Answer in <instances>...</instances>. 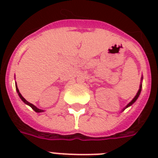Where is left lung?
<instances>
[{
  "instance_id": "left-lung-1",
  "label": "left lung",
  "mask_w": 158,
  "mask_h": 158,
  "mask_svg": "<svg viewBox=\"0 0 158 158\" xmlns=\"http://www.w3.org/2000/svg\"><path fill=\"white\" fill-rule=\"evenodd\" d=\"M141 88H142V85H140V88H139V92H138V93H137V94H136V96L135 97V98L133 99L132 101L130 102V103H129V104H128L127 106H126V107H125V108H127L128 106H131V105H132V104L134 103V102H135L136 101V100H137V98H139V94H140V92H141Z\"/></svg>"
}]
</instances>
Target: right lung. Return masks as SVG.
<instances>
[{
  "label": "right lung",
  "instance_id": "1",
  "mask_svg": "<svg viewBox=\"0 0 158 158\" xmlns=\"http://www.w3.org/2000/svg\"><path fill=\"white\" fill-rule=\"evenodd\" d=\"M16 90H17V93H18L19 96V98H21V100H22V101H23V102H24V103H26V104H27V105H28V106H30L31 107H32V109L35 110L36 112H42V111H43V110H40V109H38V108L36 107V106L34 105H33V104L30 103V102H28V101H26L25 99L23 98V97L22 96V95H21L20 93H19V89H18V88H17V86H16Z\"/></svg>",
  "mask_w": 158,
  "mask_h": 158
}]
</instances>
